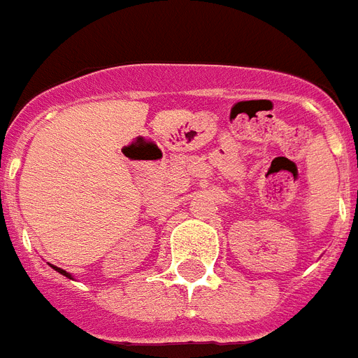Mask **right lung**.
Wrapping results in <instances>:
<instances>
[{"label":"right lung","mask_w":358,"mask_h":358,"mask_svg":"<svg viewBox=\"0 0 358 358\" xmlns=\"http://www.w3.org/2000/svg\"><path fill=\"white\" fill-rule=\"evenodd\" d=\"M50 266H52V264H50ZM52 267H53V269H55V271H57V273H61V275H64V277L72 278V275H70V273L64 271V269H61V267H55V266H52Z\"/></svg>","instance_id":"add662e5"}]
</instances>
